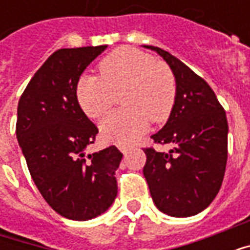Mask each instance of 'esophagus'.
Returning a JSON list of instances; mask_svg holds the SVG:
<instances>
[{
	"label": "esophagus",
	"mask_w": 250,
	"mask_h": 250,
	"mask_svg": "<svg viewBox=\"0 0 250 250\" xmlns=\"http://www.w3.org/2000/svg\"><path fill=\"white\" fill-rule=\"evenodd\" d=\"M119 150L122 152H123V154H127V152H128V147H125V146H119Z\"/></svg>",
	"instance_id": "34e87169"
}]
</instances>
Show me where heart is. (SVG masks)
Masks as SVG:
<instances>
[{"label": "heart", "mask_w": 250, "mask_h": 250, "mask_svg": "<svg viewBox=\"0 0 250 250\" xmlns=\"http://www.w3.org/2000/svg\"><path fill=\"white\" fill-rule=\"evenodd\" d=\"M102 77L84 75L76 85L80 108L88 118L99 119L122 95L125 108L108 114L100 122L104 141L132 145L147 130L150 119H167L175 103V79L165 64L134 48H119L99 65Z\"/></svg>", "instance_id": "1"}]
</instances>
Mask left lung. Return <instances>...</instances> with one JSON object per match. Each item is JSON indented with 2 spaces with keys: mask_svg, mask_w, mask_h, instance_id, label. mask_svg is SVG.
Here are the masks:
<instances>
[{
  "mask_svg": "<svg viewBox=\"0 0 250 250\" xmlns=\"http://www.w3.org/2000/svg\"><path fill=\"white\" fill-rule=\"evenodd\" d=\"M175 77V103L166 125L151 136L173 145L168 152L146 148L143 175L162 213L190 217L205 210L220 191L228 159V120L208 83L186 64L158 46Z\"/></svg>",
  "mask_w": 250,
  "mask_h": 250,
  "instance_id": "left-lung-1",
  "label": "left lung"
}]
</instances>
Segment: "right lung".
I'll use <instances>...</instances> for the list:
<instances>
[{"label":"right lung","mask_w":250,"mask_h":250,"mask_svg":"<svg viewBox=\"0 0 250 250\" xmlns=\"http://www.w3.org/2000/svg\"><path fill=\"white\" fill-rule=\"evenodd\" d=\"M107 45L59 49L21 95L17 141L33 182L48 205L73 221L103 214L118 195L115 171L123 154L115 146L85 154L98 127L76 98L82 73Z\"/></svg>","instance_id":"add662e5"}]
</instances>
